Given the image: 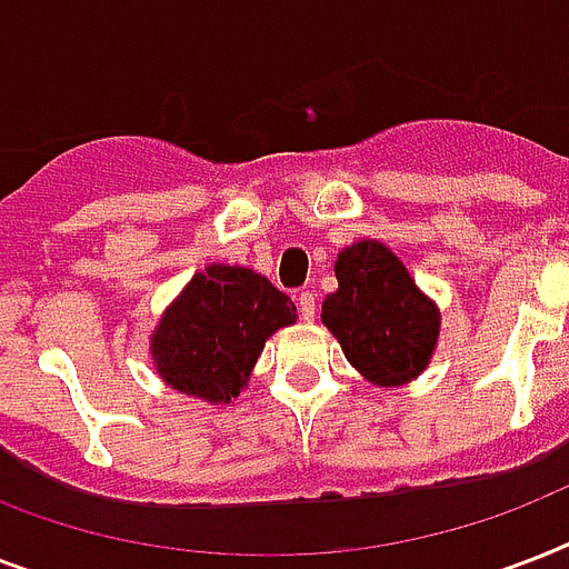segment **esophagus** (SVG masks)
Wrapping results in <instances>:
<instances>
[{
    "mask_svg": "<svg viewBox=\"0 0 569 569\" xmlns=\"http://www.w3.org/2000/svg\"><path fill=\"white\" fill-rule=\"evenodd\" d=\"M298 312H301L303 321L316 319V295H312L310 289L298 292Z\"/></svg>",
    "mask_w": 569,
    "mask_h": 569,
    "instance_id": "obj_1",
    "label": "esophagus"
}]
</instances>
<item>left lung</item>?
Returning <instances> with one entry per match:
<instances>
[{"instance_id":"left-lung-1","label":"left lung","mask_w":569,"mask_h":569,"mask_svg":"<svg viewBox=\"0 0 569 569\" xmlns=\"http://www.w3.org/2000/svg\"><path fill=\"white\" fill-rule=\"evenodd\" d=\"M337 292L321 303V321L342 355L375 387H405L428 369L440 310L416 286L405 262L378 239H360L337 253Z\"/></svg>"}]
</instances>
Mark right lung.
<instances>
[{"instance_id":"obj_1","label":"right lung","mask_w":569,"mask_h":569,"mask_svg":"<svg viewBox=\"0 0 569 569\" xmlns=\"http://www.w3.org/2000/svg\"><path fill=\"white\" fill-rule=\"evenodd\" d=\"M295 319L292 298L268 277L212 262L164 307L150 333L153 369L182 396L230 405L248 387L266 339Z\"/></svg>"}]
</instances>
